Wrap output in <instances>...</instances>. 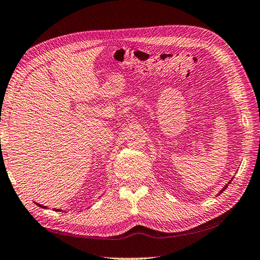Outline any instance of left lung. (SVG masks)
<instances>
[{"mask_svg":"<svg viewBox=\"0 0 260 260\" xmlns=\"http://www.w3.org/2000/svg\"><path fill=\"white\" fill-rule=\"evenodd\" d=\"M231 181H232V180H231ZM231 181H230V182H231ZM226 188H228V184H226V185H224V187H223V189H222V190H221V191H219V192H218V194H221V193L223 192V191H224L225 189H226Z\"/></svg>","mask_w":260,"mask_h":260,"instance_id":"1","label":"left lung"}]
</instances>
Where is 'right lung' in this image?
<instances>
[{"label":"right lung","mask_w":260,"mask_h":260,"mask_svg":"<svg viewBox=\"0 0 260 260\" xmlns=\"http://www.w3.org/2000/svg\"><path fill=\"white\" fill-rule=\"evenodd\" d=\"M36 204H37V203H36ZM37 206L42 207V208H46V206H43V205H41V204H37ZM54 210H56V212H60L61 209H56V208H54Z\"/></svg>","instance_id":"1"}]
</instances>
